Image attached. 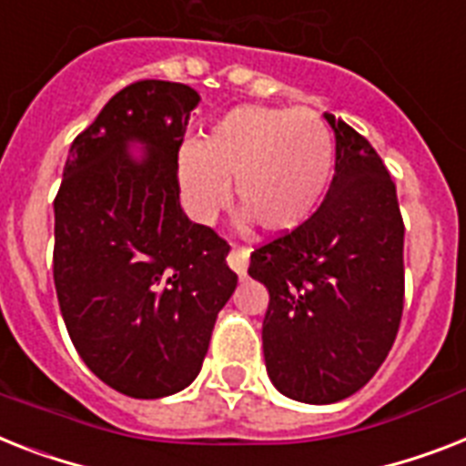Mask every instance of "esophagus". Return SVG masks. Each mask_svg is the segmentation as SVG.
Listing matches in <instances>:
<instances>
[{
    "mask_svg": "<svg viewBox=\"0 0 466 466\" xmlns=\"http://www.w3.org/2000/svg\"><path fill=\"white\" fill-rule=\"evenodd\" d=\"M227 263H229V268H232L237 275H241V278H244L246 266H248V251H246V248H241V246H232V248H229V253H227Z\"/></svg>",
    "mask_w": 466,
    "mask_h": 466,
    "instance_id": "esophagus-1",
    "label": "esophagus"
}]
</instances>
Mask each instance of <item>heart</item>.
<instances>
[{"label":"heart","instance_id":"obj_1","mask_svg":"<svg viewBox=\"0 0 466 466\" xmlns=\"http://www.w3.org/2000/svg\"><path fill=\"white\" fill-rule=\"evenodd\" d=\"M332 136L311 109L241 105L213 122L200 146L179 157L181 191L198 218H210L234 196L268 234L304 225L332 179Z\"/></svg>","mask_w":466,"mask_h":466}]
</instances>
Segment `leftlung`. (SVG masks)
Returning a JSON list of instances; mask_svg holds the SVG:
<instances>
[{"label":"left lung","instance_id":"8db88e82","mask_svg":"<svg viewBox=\"0 0 466 466\" xmlns=\"http://www.w3.org/2000/svg\"><path fill=\"white\" fill-rule=\"evenodd\" d=\"M335 131V177L301 227L253 248L248 275L270 294L263 354L282 395L339 402L392 350L404 309V222L395 181L364 136Z\"/></svg>","mask_w":466,"mask_h":466}]
</instances>
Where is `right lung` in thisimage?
Masks as SVG:
<instances>
[{
	"label": "right lung",
	"mask_w": 466,
	"mask_h": 466,
	"mask_svg": "<svg viewBox=\"0 0 466 466\" xmlns=\"http://www.w3.org/2000/svg\"><path fill=\"white\" fill-rule=\"evenodd\" d=\"M198 93L136 81L71 143L55 198V287L76 351L136 400L198 376L215 320L237 287L229 244L179 206V147ZM147 157L134 161L127 143Z\"/></svg>",
	"instance_id": "obj_1"
}]
</instances>
